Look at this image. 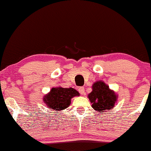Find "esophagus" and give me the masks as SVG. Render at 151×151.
<instances>
[{"label": "esophagus", "mask_w": 151, "mask_h": 151, "mask_svg": "<svg viewBox=\"0 0 151 151\" xmlns=\"http://www.w3.org/2000/svg\"><path fill=\"white\" fill-rule=\"evenodd\" d=\"M78 91L81 93V94H84L85 93V87H80L78 88Z\"/></svg>", "instance_id": "obj_1"}]
</instances>
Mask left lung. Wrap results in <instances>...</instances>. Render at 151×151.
Returning <instances> with one entry per match:
<instances>
[{"instance_id":"left-lung-1","label":"left lung","mask_w":151,"mask_h":151,"mask_svg":"<svg viewBox=\"0 0 151 151\" xmlns=\"http://www.w3.org/2000/svg\"><path fill=\"white\" fill-rule=\"evenodd\" d=\"M92 103L91 107L99 112H105L114 107L117 96L109 87L102 81H98L92 86V91L88 95Z\"/></svg>"}]
</instances>
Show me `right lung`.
Masks as SVG:
<instances>
[{"label": "right lung", "instance_id": "right-lung-1", "mask_svg": "<svg viewBox=\"0 0 151 151\" xmlns=\"http://www.w3.org/2000/svg\"><path fill=\"white\" fill-rule=\"evenodd\" d=\"M76 96H79V93L73 88H52L45 96L44 101L48 107L58 111L67 108L71 104V99Z\"/></svg>", "mask_w": 151, "mask_h": 151}]
</instances>
